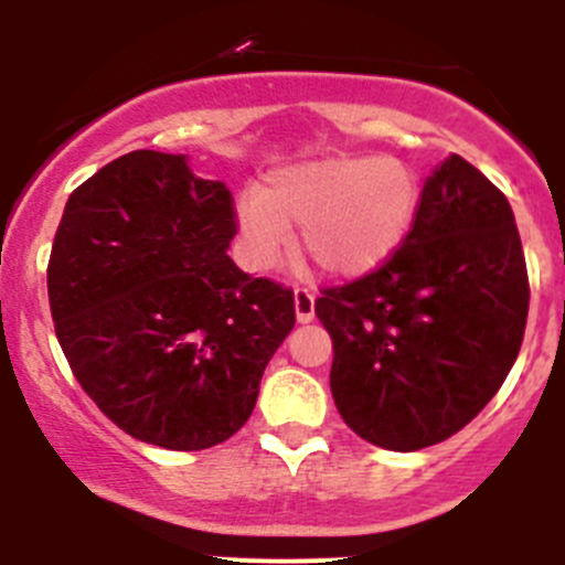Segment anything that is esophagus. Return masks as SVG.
I'll use <instances>...</instances> for the list:
<instances>
[{"mask_svg":"<svg viewBox=\"0 0 565 565\" xmlns=\"http://www.w3.org/2000/svg\"><path fill=\"white\" fill-rule=\"evenodd\" d=\"M295 317H298L300 324L315 319V295H311V289L295 287Z\"/></svg>","mask_w":565,"mask_h":565,"instance_id":"obj_1","label":"esophagus"}]
</instances>
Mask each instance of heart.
I'll return each instance as SVG.
<instances>
[{
	"label": "heart",
	"instance_id": "heart-1",
	"mask_svg": "<svg viewBox=\"0 0 565 565\" xmlns=\"http://www.w3.org/2000/svg\"><path fill=\"white\" fill-rule=\"evenodd\" d=\"M420 207L418 177L404 161L333 156L267 174L241 202L248 259L267 267L300 226L306 256L328 276L355 278L402 246Z\"/></svg>",
	"mask_w": 565,
	"mask_h": 565
}]
</instances>
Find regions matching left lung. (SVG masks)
<instances>
[{
    "instance_id": "obj_1",
    "label": "left lung",
    "mask_w": 565,
    "mask_h": 565,
    "mask_svg": "<svg viewBox=\"0 0 565 565\" xmlns=\"http://www.w3.org/2000/svg\"><path fill=\"white\" fill-rule=\"evenodd\" d=\"M527 306L509 199L451 156L426 180L402 246L315 303L333 339L330 391L344 424L388 451L457 435L509 377Z\"/></svg>"
}]
</instances>
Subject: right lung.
<instances>
[{
    "mask_svg": "<svg viewBox=\"0 0 565 565\" xmlns=\"http://www.w3.org/2000/svg\"><path fill=\"white\" fill-rule=\"evenodd\" d=\"M224 182L134 150L71 193L49 256L56 339L87 396L130 437L202 451L248 420L295 295L226 256Z\"/></svg>",
    "mask_w": 565,
    "mask_h": 565,
    "instance_id": "add662e5",
    "label": "right lung"
}]
</instances>
